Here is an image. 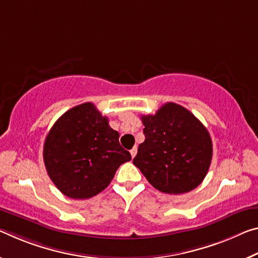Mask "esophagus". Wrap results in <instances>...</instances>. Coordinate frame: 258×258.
<instances>
[{"label":"esophagus","mask_w":258,"mask_h":258,"mask_svg":"<svg viewBox=\"0 0 258 258\" xmlns=\"http://www.w3.org/2000/svg\"><path fill=\"white\" fill-rule=\"evenodd\" d=\"M130 153H131V156H132V158L136 157V155H137V153H138V148H137V147H134V148L131 149Z\"/></svg>","instance_id":"esophagus-1"}]
</instances>
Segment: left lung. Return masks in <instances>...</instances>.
<instances>
[{
  "label": "left lung",
  "instance_id": "1",
  "mask_svg": "<svg viewBox=\"0 0 258 258\" xmlns=\"http://www.w3.org/2000/svg\"><path fill=\"white\" fill-rule=\"evenodd\" d=\"M141 120L146 139L133 163L147 180L167 194H183L198 187L212 158V141L202 122L173 102Z\"/></svg>",
  "mask_w": 258,
  "mask_h": 258
}]
</instances>
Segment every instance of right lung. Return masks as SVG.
I'll return each instance as SVG.
<instances>
[{
	"mask_svg": "<svg viewBox=\"0 0 258 258\" xmlns=\"http://www.w3.org/2000/svg\"><path fill=\"white\" fill-rule=\"evenodd\" d=\"M43 161L49 178L65 196L85 200L105 189L131 154L108 118L87 102L57 119L44 140Z\"/></svg>",
	"mask_w": 258,
	"mask_h": 258,
	"instance_id": "obj_1",
	"label": "right lung"
}]
</instances>
